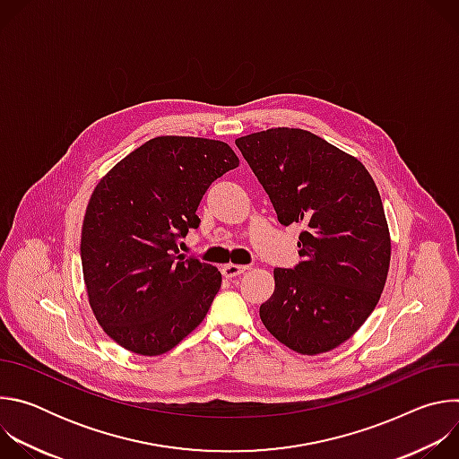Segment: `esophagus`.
Wrapping results in <instances>:
<instances>
[{
  "instance_id": "34e87169",
  "label": "esophagus",
  "mask_w": 459,
  "mask_h": 459,
  "mask_svg": "<svg viewBox=\"0 0 459 459\" xmlns=\"http://www.w3.org/2000/svg\"><path fill=\"white\" fill-rule=\"evenodd\" d=\"M245 271H247L245 265H236V264H229V265H225V267L221 269V273H223L225 278H236V276L243 274Z\"/></svg>"
}]
</instances>
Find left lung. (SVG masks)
I'll return each instance as SVG.
<instances>
[{
	"label": "left lung",
	"instance_id": "obj_1",
	"mask_svg": "<svg viewBox=\"0 0 459 459\" xmlns=\"http://www.w3.org/2000/svg\"><path fill=\"white\" fill-rule=\"evenodd\" d=\"M285 227L303 223L292 269H274V294L259 307L267 331L299 354L349 340L383 292L390 238L368 170L303 128H269L236 140Z\"/></svg>",
	"mask_w": 459,
	"mask_h": 459
}]
</instances>
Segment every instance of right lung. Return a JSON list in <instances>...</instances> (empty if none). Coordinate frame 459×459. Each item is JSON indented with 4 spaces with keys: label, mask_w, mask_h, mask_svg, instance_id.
Here are the masks:
<instances>
[{
    "label": "right lung",
    "mask_w": 459,
    "mask_h": 459,
    "mask_svg": "<svg viewBox=\"0 0 459 459\" xmlns=\"http://www.w3.org/2000/svg\"><path fill=\"white\" fill-rule=\"evenodd\" d=\"M239 165L216 140L161 136L123 158L94 188L82 229L89 301L123 349L160 356L207 316L221 287L216 267L179 254L200 227L207 188Z\"/></svg>",
    "instance_id": "obj_1"
}]
</instances>
